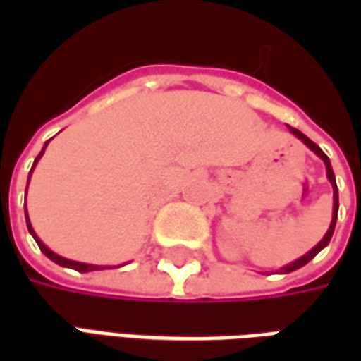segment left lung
I'll list each match as a JSON object with an SVG mask.
<instances>
[{
	"label": "left lung",
	"instance_id": "obj_1",
	"mask_svg": "<svg viewBox=\"0 0 361 361\" xmlns=\"http://www.w3.org/2000/svg\"><path fill=\"white\" fill-rule=\"evenodd\" d=\"M288 129H290V133L294 135V137H298V139H300V141H302L303 145L307 147V149L313 150V152H315V154H317V157L321 158L323 162H325L326 178H329V181H331V185H333V220H331V226H329V230H326V234L323 235V240H321V242H319L317 245L313 247V250L307 251L305 255H302V257H300V259H295L294 263H290V265L282 267V269H280V271H279V272H282V274H288V272L298 271L300 267L307 265L311 259L317 255L319 251L325 250L326 245H329V242H331V238H333L334 226H336V216H338V188H336V180H334V172H333V166H331V160H329V157H326L325 152L319 149L317 145L311 141L310 137H305V135H303L302 131H300V129H295V127H290V126H288Z\"/></svg>",
	"mask_w": 361,
	"mask_h": 361
}]
</instances>
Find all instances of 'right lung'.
I'll return each mask as SVG.
<instances>
[{"label": "right lung", "mask_w": 361, "mask_h": 361, "mask_svg": "<svg viewBox=\"0 0 361 361\" xmlns=\"http://www.w3.org/2000/svg\"><path fill=\"white\" fill-rule=\"evenodd\" d=\"M48 142L50 141H46V145H44V149L40 150V154L36 157L35 160V164H32V168H30V173H28V181H30V176H32V170H35V166L38 164V160L42 158L44 154V150H46V147H48ZM28 181H27V189H28ZM25 219H27V226H28V232L32 234V238H35V242L38 243V247H40V251H42L44 255L48 259H51L54 263H58V265L61 267H67V269H73V271H79V272H90V271H104V269H110L108 265H89V263H79V261H71V259H66V257H61V255H58V253H54V251L50 250V247H46V243L36 235L35 232V228H32V224H30V219H28V212L25 211ZM119 267H123V265H119Z\"/></svg>", "instance_id": "obj_1"}]
</instances>
